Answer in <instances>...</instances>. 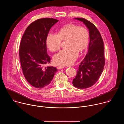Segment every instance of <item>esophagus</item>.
Here are the masks:
<instances>
[{"label": "esophagus", "instance_id": "obj_1", "mask_svg": "<svg viewBox=\"0 0 124 124\" xmlns=\"http://www.w3.org/2000/svg\"><path fill=\"white\" fill-rule=\"evenodd\" d=\"M64 68V66H59L57 67L58 69H63Z\"/></svg>", "mask_w": 124, "mask_h": 124}]
</instances>
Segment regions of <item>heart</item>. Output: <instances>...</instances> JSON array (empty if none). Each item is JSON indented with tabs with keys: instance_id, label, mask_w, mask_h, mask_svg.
Segmentation results:
<instances>
[{
	"instance_id": "heart-1",
	"label": "heart",
	"mask_w": 124,
	"mask_h": 124,
	"mask_svg": "<svg viewBox=\"0 0 124 124\" xmlns=\"http://www.w3.org/2000/svg\"><path fill=\"white\" fill-rule=\"evenodd\" d=\"M89 39V33L84 27L74 24H68L58 31L57 34L49 33L46 37V44L49 50L54 52L61 46L62 41H67V48L60 51L54 56V61L57 65H70L87 47Z\"/></svg>"
}]
</instances>
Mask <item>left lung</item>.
Wrapping results in <instances>:
<instances>
[{
	"label": "left lung",
	"mask_w": 124,
	"mask_h": 124,
	"mask_svg": "<svg viewBox=\"0 0 124 124\" xmlns=\"http://www.w3.org/2000/svg\"><path fill=\"white\" fill-rule=\"evenodd\" d=\"M82 22L89 31L90 42L87 54L80 63L73 85L78 89H85L93 86L102 73L105 64L104 45L101 35L97 27L83 18H75Z\"/></svg>",
	"instance_id": "left-lung-1"
}]
</instances>
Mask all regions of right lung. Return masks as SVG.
<instances>
[{
    "label": "right lung",
    "mask_w": 124,
    "mask_h": 124,
    "mask_svg": "<svg viewBox=\"0 0 124 124\" xmlns=\"http://www.w3.org/2000/svg\"><path fill=\"white\" fill-rule=\"evenodd\" d=\"M59 21L52 18L38 19L26 29L20 46L19 55L23 75L32 86L43 88L48 86L57 69L44 67L49 63L46 39L51 27Z\"/></svg>",
    "instance_id": "obj_1"
}]
</instances>
